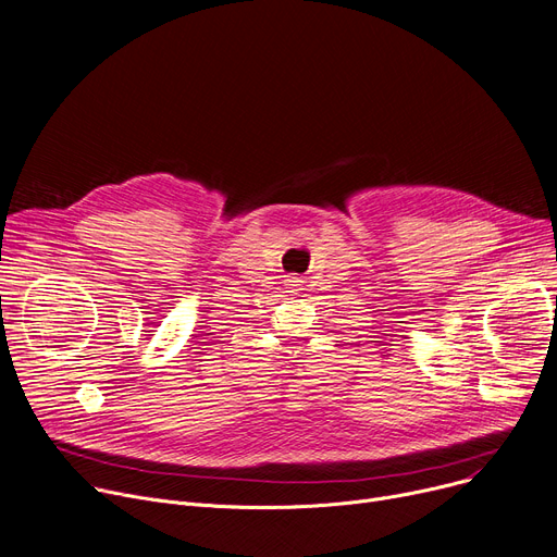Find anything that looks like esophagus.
Listing matches in <instances>:
<instances>
[{"instance_id":"34e87169","label":"esophagus","mask_w":557,"mask_h":557,"mask_svg":"<svg viewBox=\"0 0 557 557\" xmlns=\"http://www.w3.org/2000/svg\"><path fill=\"white\" fill-rule=\"evenodd\" d=\"M285 283H287V293H297V287H299V278L289 276Z\"/></svg>"}]
</instances>
